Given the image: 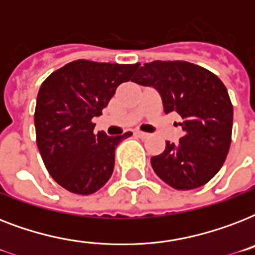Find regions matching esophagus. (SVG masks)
Wrapping results in <instances>:
<instances>
[{"instance_id": "esophagus-1", "label": "esophagus", "mask_w": 255, "mask_h": 255, "mask_svg": "<svg viewBox=\"0 0 255 255\" xmlns=\"http://www.w3.org/2000/svg\"><path fill=\"white\" fill-rule=\"evenodd\" d=\"M135 133L139 136V137H141V139H147L148 136H149V133H147V132H143V131H136Z\"/></svg>"}]
</instances>
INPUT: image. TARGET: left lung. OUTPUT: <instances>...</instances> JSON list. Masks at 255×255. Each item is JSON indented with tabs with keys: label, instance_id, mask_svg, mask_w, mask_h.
Wrapping results in <instances>:
<instances>
[{
	"label": "left lung",
	"instance_id": "left-lung-1",
	"mask_svg": "<svg viewBox=\"0 0 255 255\" xmlns=\"http://www.w3.org/2000/svg\"><path fill=\"white\" fill-rule=\"evenodd\" d=\"M132 82L155 88L164 112L181 118L178 144L165 141L163 153L151 157L155 173L178 190L212 180L225 163L233 128V106L220 78L189 62L155 61L141 66Z\"/></svg>",
	"mask_w": 255,
	"mask_h": 255
}]
</instances>
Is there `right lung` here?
Wrapping results in <instances>:
<instances>
[{
	"mask_svg": "<svg viewBox=\"0 0 255 255\" xmlns=\"http://www.w3.org/2000/svg\"><path fill=\"white\" fill-rule=\"evenodd\" d=\"M136 65L74 61L54 71L42 83L34 114L37 145L50 176L69 192L91 194L110 180L115 149L124 135L94 133L92 118L128 82Z\"/></svg>",
	"mask_w": 255,
	"mask_h": 255,
	"instance_id": "right-lung-1",
	"label": "right lung"
}]
</instances>
